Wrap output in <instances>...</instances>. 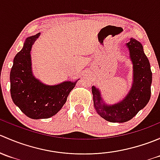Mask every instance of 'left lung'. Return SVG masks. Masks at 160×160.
<instances>
[{
	"mask_svg": "<svg viewBox=\"0 0 160 160\" xmlns=\"http://www.w3.org/2000/svg\"><path fill=\"white\" fill-rule=\"evenodd\" d=\"M125 45L133 65L132 84L126 96L116 104H108L101 97V90L92 86L95 110L101 118L110 122L123 123L131 120L146 107L151 96L152 71L142 45L133 38Z\"/></svg>",
	"mask_w": 160,
	"mask_h": 160,
	"instance_id": "8db88e82",
	"label": "left lung"
}]
</instances>
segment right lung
I'll return each mask as SVG.
<instances>
[{"instance_id":"right-lung-1","label":"right lung","mask_w":160,"mask_h":160,"mask_svg":"<svg viewBox=\"0 0 160 160\" xmlns=\"http://www.w3.org/2000/svg\"><path fill=\"white\" fill-rule=\"evenodd\" d=\"M39 33L28 37L22 50L14 56L10 73L11 96L13 102L32 119L52 117L60 111L76 81H64L47 85L33 75L31 50Z\"/></svg>"}]
</instances>
